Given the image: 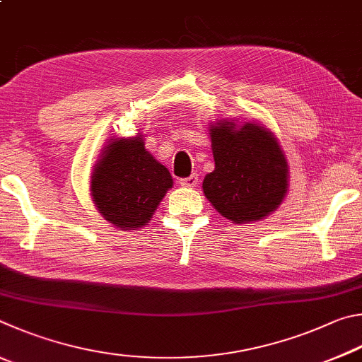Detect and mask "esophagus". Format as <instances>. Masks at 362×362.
I'll return each instance as SVG.
<instances>
[{"label":"esophagus","instance_id":"34e87169","mask_svg":"<svg viewBox=\"0 0 362 362\" xmlns=\"http://www.w3.org/2000/svg\"><path fill=\"white\" fill-rule=\"evenodd\" d=\"M197 182H199V176L194 173V175L187 176V177H182V180L180 181V185L185 186V187H195V186H197Z\"/></svg>","mask_w":362,"mask_h":362}]
</instances>
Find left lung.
<instances>
[{"label": "left lung", "mask_w": 362, "mask_h": 362, "mask_svg": "<svg viewBox=\"0 0 362 362\" xmlns=\"http://www.w3.org/2000/svg\"><path fill=\"white\" fill-rule=\"evenodd\" d=\"M214 171L204 192L219 214L233 223L269 216L288 191V163L274 135L257 124L221 122L210 129Z\"/></svg>", "instance_id": "left-lung-1"}]
</instances>
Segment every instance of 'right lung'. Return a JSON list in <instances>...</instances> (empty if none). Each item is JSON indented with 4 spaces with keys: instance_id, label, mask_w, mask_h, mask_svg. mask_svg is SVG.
<instances>
[{
    "instance_id": "1",
    "label": "right lung",
    "mask_w": 362,
    "mask_h": 362,
    "mask_svg": "<svg viewBox=\"0 0 362 362\" xmlns=\"http://www.w3.org/2000/svg\"><path fill=\"white\" fill-rule=\"evenodd\" d=\"M173 185L170 171L144 149L141 135L114 139L92 173V197L112 226L136 230Z\"/></svg>"
}]
</instances>
